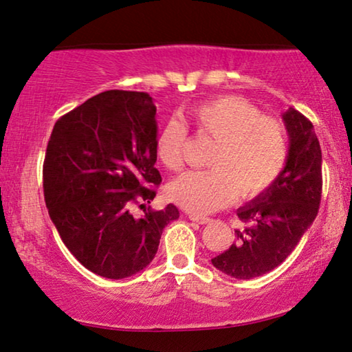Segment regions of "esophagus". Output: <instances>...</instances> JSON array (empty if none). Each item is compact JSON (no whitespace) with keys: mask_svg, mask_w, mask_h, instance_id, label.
<instances>
[{"mask_svg":"<svg viewBox=\"0 0 352 352\" xmlns=\"http://www.w3.org/2000/svg\"><path fill=\"white\" fill-rule=\"evenodd\" d=\"M188 219H190L192 221H197V223H199V225H206L210 221L209 217H204V215H198V214H188Z\"/></svg>","mask_w":352,"mask_h":352,"instance_id":"1","label":"esophagus"}]
</instances>
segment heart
Segmentation results:
<instances>
[{"label": "heart", "instance_id": "1", "mask_svg": "<svg viewBox=\"0 0 352 352\" xmlns=\"http://www.w3.org/2000/svg\"><path fill=\"white\" fill-rule=\"evenodd\" d=\"M188 121L212 140L210 170L188 171L168 186V197L184 209L208 214L228 204L234 193L252 198L277 179L288 160L289 142L285 124L261 115L255 105L236 96H223L195 105ZM188 142L186 124L164 122L155 140L162 165L179 171Z\"/></svg>", "mask_w": 352, "mask_h": 352}]
</instances>
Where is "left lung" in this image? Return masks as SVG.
Wrapping results in <instances>:
<instances>
[{"label": "left lung", "mask_w": 352, "mask_h": 352, "mask_svg": "<svg viewBox=\"0 0 352 352\" xmlns=\"http://www.w3.org/2000/svg\"><path fill=\"white\" fill-rule=\"evenodd\" d=\"M289 153L277 179L237 209L247 225L236 242L212 258L232 278L250 280L280 266L316 219L322 192V155L313 124L294 108L283 115Z\"/></svg>", "instance_id": "1"}]
</instances>
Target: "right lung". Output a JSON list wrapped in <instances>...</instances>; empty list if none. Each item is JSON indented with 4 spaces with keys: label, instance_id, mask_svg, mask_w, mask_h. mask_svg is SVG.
I'll return each instance as SVG.
<instances>
[{
    "label": "right lung",
    "instance_id": "1",
    "mask_svg": "<svg viewBox=\"0 0 352 352\" xmlns=\"http://www.w3.org/2000/svg\"><path fill=\"white\" fill-rule=\"evenodd\" d=\"M153 97L111 89L59 118L44 160V197L64 245L105 278H127L157 253L175 204L146 209L162 182L155 168ZM144 209L133 214V206Z\"/></svg>",
    "mask_w": 352,
    "mask_h": 352
}]
</instances>
